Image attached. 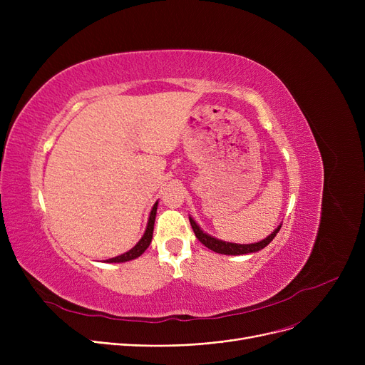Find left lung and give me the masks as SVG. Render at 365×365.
Segmentation results:
<instances>
[{
	"mask_svg": "<svg viewBox=\"0 0 365 365\" xmlns=\"http://www.w3.org/2000/svg\"><path fill=\"white\" fill-rule=\"evenodd\" d=\"M189 222H190V226H192V229H194L195 237L207 248H210V250H213L216 253L227 255V256H240V255L256 253V252L262 250V248H264L267 244H269L277 237V234L279 232V229H281V225H279L271 235H267L264 240H262L259 242H255V244H235V242H226V241L217 240V238H215L212 235L205 234L192 217H189Z\"/></svg>",
	"mask_w": 365,
	"mask_h": 365,
	"instance_id": "8db88e82",
	"label": "left lung"
}]
</instances>
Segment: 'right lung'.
I'll list each match as a JSON object with an SVG mask.
<instances>
[{
	"label": "right lung",
	"mask_w": 365,
	"mask_h": 365,
	"mask_svg": "<svg viewBox=\"0 0 365 365\" xmlns=\"http://www.w3.org/2000/svg\"><path fill=\"white\" fill-rule=\"evenodd\" d=\"M157 207H158V202L153 204L152 210H150V215H149V220H148V226H146V231L143 234V237L140 238V241L134 245L131 250H128L127 253L121 255V256H117V257H112V259H108L106 263H123V262H128V260H133L139 257L140 255H143V252L146 250V248L149 247L150 241H152V234H153V223H155V216H157Z\"/></svg>",
	"instance_id": "1"
}]
</instances>
